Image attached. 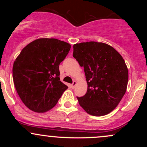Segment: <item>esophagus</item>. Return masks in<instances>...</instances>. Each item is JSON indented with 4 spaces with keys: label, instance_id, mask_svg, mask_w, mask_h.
Here are the masks:
<instances>
[{
    "label": "esophagus",
    "instance_id": "34e87169",
    "mask_svg": "<svg viewBox=\"0 0 147 147\" xmlns=\"http://www.w3.org/2000/svg\"><path fill=\"white\" fill-rule=\"evenodd\" d=\"M77 82H76V81H74L73 83L71 84V88H75V86H76V85H77Z\"/></svg>",
    "mask_w": 147,
    "mask_h": 147
}]
</instances>
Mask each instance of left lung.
Instances as JSON below:
<instances>
[{
	"instance_id": "1",
	"label": "left lung",
	"mask_w": 147,
	"mask_h": 147,
	"mask_svg": "<svg viewBox=\"0 0 147 147\" xmlns=\"http://www.w3.org/2000/svg\"><path fill=\"white\" fill-rule=\"evenodd\" d=\"M73 57L83 66L88 84L79 105L93 116L109 114L116 108L127 88L129 71L115 49L104 43L84 42L73 45Z\"/></svg>"
}]
</instances>
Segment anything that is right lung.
<instances>
[{
	"label": "right lung",
	"instance_id": "right-lung-1",
	"mask_svg": "<svg viewBox=\"0 0 147 147\" xmlns=\"http://www.w3.org/2000/svg\"><path fill=\"white\" fill-rule=\"evenodd\" d=\"M70 48L57 38H38L16 57L12 69L14 84L22 102L31 111L50 110L68 88L60 81L59 65Z\"/></svg>",
	"mask_w": 147,
	"mask_h": 147
}]
</instances>
